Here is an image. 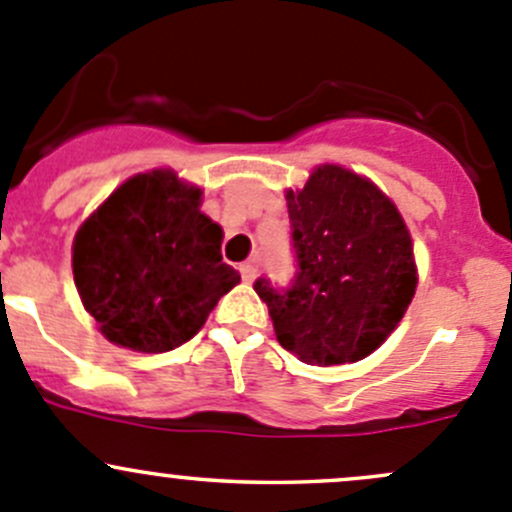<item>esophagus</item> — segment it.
<instances>
[{
	"mask_svg": "<svg viewBox=\"0 0 512 512\" xmlns=\"http://www.w3.org/2000/svg\"><path fill=\"white\" fill-rule=\"evenodd\" d=\"M240 275H242V280H245V282L255 280V277H257V262L255 260L242 262V265H240Z\"/></svg>",
	"mask_w": 512,
	"mask_h": 512,
	"instance_id": "1",
	"label": "esophagus"
}]
</instances>
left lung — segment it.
I'll use <instances>...</instances> for the list:
<instances>
[{"instance_id":"8db88e82","label":"left lung","mask_w":512,"mask_h":512,"mask_svg":"<svg viewBox=\"0 0 512 512\" xmlns=\"http://www.w3.org/2000/svg\"><path fill=\"white\" fill-rule=\"evenodd\" d=\"M297 275L287 289L262 277L277 342L307 364L364 359L399 327L416 292L414 242L396 205L342 165H319L287 190Z\"/></svg>"}]
</instances>
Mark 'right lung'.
I'll list each match as a JSON object with an SVG mask.
<instances>
[{"label":"right lung","instance_id":"obj_1","mask_svg":"<svg viewBox=\"0 0 512 512\" xmlns=\"http://www.w3.org/2000/svg\"><path fill=\"white\" fill-rule=\"evenodd\" d=\"M203 190L158 168L128 178L74 237V282L108 342L160 354L193 339L240 275Z\"/></svg>","mask_w":512,"mask_h":512}]
</instances>
